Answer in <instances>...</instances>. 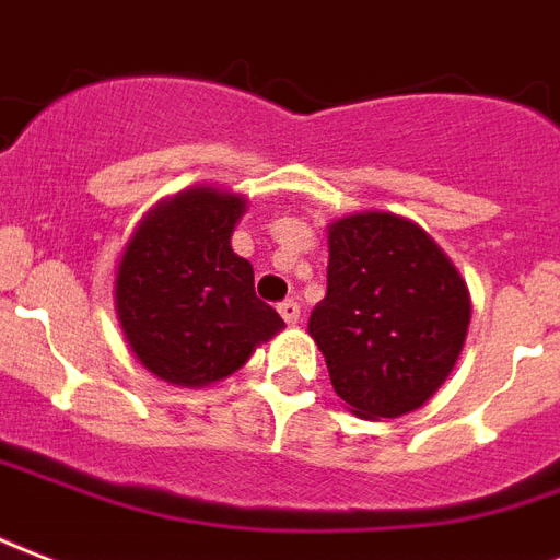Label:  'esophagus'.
Masks as SVG:
<instances>
[{
	"label": "esophagus",
	"instance_id": "1",
	"mask_svg": "<svg viewBox=\"0 0 560 560\" xmlns=\"http://www.w3.org/2000/svg\"><path fill=\"white\" fill-rule=\"evenodd\" d=\"M277 310H280L285 324H298V320H301V306H298V301H283Z\"/></svg>",
	"mask_w": 560,
	"mask_h": 560
}]
</instances>
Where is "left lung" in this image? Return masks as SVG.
<instances>
[{"mask_svg":"<svg viewBox=\"0 0 560 560\" xmlns=\"http://www.w3.org/2000/svg\"><path fill=\"white\" fill-rule=\"evenodd\" d=\"M327 298L310 336L329 383L357 418L420 409L453 374L467 327L470 289L453 259L406 215L365 210L327 228Z\"/></svg>","mask_w":560,"mask_h":560,"instance_id":"1","label":"left lung"}]
</instances>
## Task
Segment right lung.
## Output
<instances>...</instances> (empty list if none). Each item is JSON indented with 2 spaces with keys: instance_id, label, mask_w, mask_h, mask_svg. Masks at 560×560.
<instances>
[{
  "instance_id": "right-lung-1",
  "label": "right lung",
  "mask_w": 560,
  "mask_h": 560,
  "mask_svg": "<svg viewBox=\"0 0 560 560\" xmlns=\"http://www.w3.org/2000/svg\"><path fill=\"white\" fill-rule=\"evenodd\" d=\"M245 210V195L189 186L151 207L125 245L116 318L140 365L166 383H219L285 327L254 292V266L231 248Z\"/></svg>"
}]
</instances>
